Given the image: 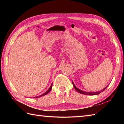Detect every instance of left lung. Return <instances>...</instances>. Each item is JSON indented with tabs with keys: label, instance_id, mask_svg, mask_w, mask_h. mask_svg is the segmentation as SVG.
Wrapping results in <instances>:
<instances>
[{
	"label": "left lung",
	"instance_id": "obj_1",
	"mask_svg": "<svg viewBox=\"0 0 124 124\" xmlns=\"http://www.w3.org/2000/svg\"><path fill=\"white\" fill-rule=\"evenodd\" d=\"M72 84H73V87H74V89H76L77 91H78L79 93H82V94L87 95H98V94H99L100 93H101V92H103V91H104V90L107 88V87H108V86H107V87H106L104 88H103L102 90H101V91H100V92H86L83 91H82V90L76 87V86H75V85L74 84L73 82H72Z\"/></svg>",
	"mask_w": 124,
	"mask_h": 124
}]
</instances>
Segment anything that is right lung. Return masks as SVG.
Here are the masks:
<instances>
[{
  "instance_id": "obj_1",
  "label": "right lung",
  "mask_w": 124,
  "mask_h": 124,
  "mask_svg": "<svg viewBox=\"0 0 124 124\" xmlns=\"http://www.w3.org/2000/svg\"><path fill=\"white\" fill-rule=\"evenodd\" d=\"M52 85H53V83H52V84H51V86H50V87L49 88H48V89L47 90V91L46 92H45L44 93H43L42 95H40V96L35 97H34V98H39V97H42V96H44V95H46L47 93H49V92L51 91V89H52Z\"/></svg>"
}]
</instances>
